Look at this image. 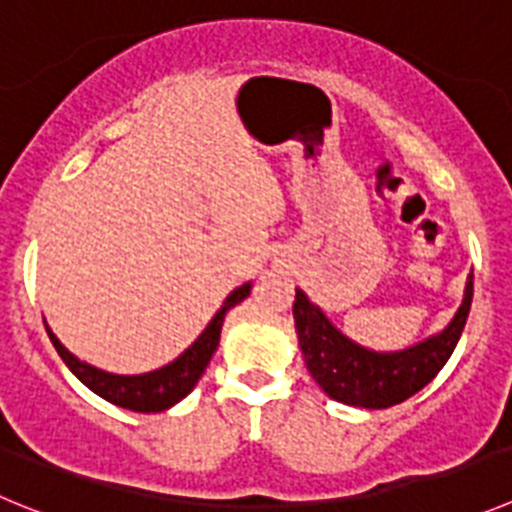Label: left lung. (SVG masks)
<instances>
[{"mask_svg": "<svg viewBox=\"0 0 512 512\" xmlns=\"http://www.w3.org/2000/svg\"><path fill=\"white\" fill-rule=\"evenodd\" d=\"M474 280L469 275L457 316L439 336L403 352H370L336 331L303 290H296L293 319L311 377L329 398L357 408H390L426 388L449 362L467 324Z\"/></svg>", "mask_w": 512, "mask_h": 512, "instance_id": "left-lung-1", "label": "left lung"}]
</instances>
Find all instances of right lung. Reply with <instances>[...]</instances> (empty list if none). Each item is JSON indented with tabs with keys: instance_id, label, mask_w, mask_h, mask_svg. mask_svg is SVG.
I'll use <instances>...</instances> for the list:
<instances>
[{
	"instance_id": "1",
	"label": "right lung",
	"mask_w": 512,
	"mask_h": 512,
	"mask_svg": "<svg viewBox=\"0 0 512 512\" xmlns=\"http://www.w3.org/2000/svg\"><path fill=\"white\" fill-rule=\"evenodd\" d=\"M250 290V283L232 290L227 296V301H224V306L216 311L211 324L206 326L204 334H201L176 362H170L163 370L147 372V375H109V372L96 370V367L86 365V362H78V359L55 339L53 331H50L48 326H45V329H48L50 342L58 349L61 359L68 365V370H71L78 380L84 382L86 388L94 390L96 395H101V398L109 400V403L119 405V408H130V411L137 413H160L191 393L193 385H196L199 377L204 375L211 354L219 347V334H222L224 316H227L229 308H234L237 303L245 301V298L250 296Z\"/></svg>"
}]
</instances>
